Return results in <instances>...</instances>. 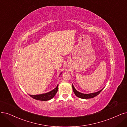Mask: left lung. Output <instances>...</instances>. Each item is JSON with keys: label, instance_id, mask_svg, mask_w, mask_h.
<instances>
[{"label": "left lung", "instance_id": "obj_1", "mask_svg": "<svg viewBox=\"0 0 127 127\" xmlns=\"http://www.w3.org/2000/svg\"><path fill=\"white\" fill-rule=\"evenodd\" d=\"M72 87H73V92L75 94V95L79 97V98H83V99H88V98H94L95 97V96H97L102 91V90H103L104 88H102L101 90L97 92L96 93H91V94H83L81 93L80 92H78L75 88H74V86L72 85Z\"/></svg>", "mask_w": 127, "mask_h": 127}]
</instances>
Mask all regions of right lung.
Listing matches in <instances>:
<instances>
[{"label": "right lung", "instance_id": "right-lung-1", "mask_svg": "<svg viewBox=\"0 0 127 127\" xmlns=\"http://www.w3.org/2000/svg\"><path fill=\"white\" fill-rule=\"evenodd\" d=\"M62 74L61 73L60 75ZM58 86L59 85H57L54 88L53 90L51 91L50 92L46 93L45 94H40V95H29L32 98H33V99H35L36 100H42V101H46V100H50L52 98H53L55 94L58 92Z\"/></svg>", "mask_w": 127, "mask_h": 127}]
</instances>
